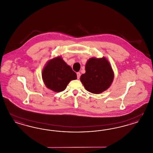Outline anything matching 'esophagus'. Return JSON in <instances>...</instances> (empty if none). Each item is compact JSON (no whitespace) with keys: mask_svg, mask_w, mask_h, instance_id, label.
<instances>
[{"mask_svg":"<svg viewBox=\"0 0 153 153\" xmlns=\"http://www.w3.org/2000/svg\"><path fill=\"white\" fill-rule=\"evenodd\" d=\"M76 75H77V78H78V79H79L80 78V73L79 72H78L76 73Z\"/></svg>","mask_w":153,"mask_h":153,"instance_id":"obj_1","label":"esophagus"}]
</instances>
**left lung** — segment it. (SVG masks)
Wrapping results in <instances>:
<instances>
[{"instance_id":"8db88e82","label":"left lung","mask_w":153,"mask_h":153,"mask_svg":"<svg viewBox=\"0 0 153 153\" xmlns=\"http://www.w3.org/2000/svg\"><path fill=\"white\" fill-rule=\"evenodd\" d=\"M114 73L108 61L102 59L91 58L85 65V73L80 80L87 91L99 94L108 88L112 83Z\"/></svg>"}]
</instances>
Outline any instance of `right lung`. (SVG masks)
I'll list each match as a JSON object with an SVG mask.
<instances>
[{
  "instance_id": "right-lung-1",
  "label": "right lung",
  "mask_w": 153,
  "mask_h": 153,
  "mask_svg": "<svg viewBox=\"0 0 153 153\" xmlns=\"http://www.w3.org/2000/svg\"><path fill=\"white\" fill-rule=\"evenodd\" d=\"M46 87L54 92L64 91L71 80L77 78L76 74L60 57L50 60L42 72Z\"/></svg>"
}]
</instances>
